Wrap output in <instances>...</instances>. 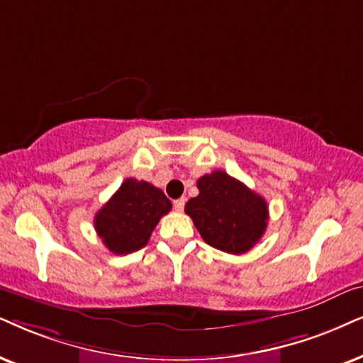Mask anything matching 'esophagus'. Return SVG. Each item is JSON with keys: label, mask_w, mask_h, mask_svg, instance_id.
Returning a JSON list of instances; mask_svg holds the SVG:
<instances>
[{"label": "esophagus", "mask_w": 363, "mask_h": 363, "mask_svg": "<svg viewBox=\"0 0 363 363\" xmlns=\"http://www.w3.org/2000/svg\"><path fill=\"white\" fill-rule=\"evenodd\" d=\"M174 209H176V211H182V209H184V204H186V199H184V197H181V199H176V201H174Z\"/></svg>", "instance_id": "obj_1"}]
</instances>
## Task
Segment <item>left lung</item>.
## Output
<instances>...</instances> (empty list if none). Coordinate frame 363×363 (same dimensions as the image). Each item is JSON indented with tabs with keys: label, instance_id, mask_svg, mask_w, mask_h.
<instances>
[{
	"label": "left lung",
	"instance_id": "1",
	"mask_svg": "<svg viewBox=\"0 0 363 363\" xmlns=\"http://www.w3.org/2000/svg\"><path fill=\"white\" fill-rule=\"evenodd\" d=\"M197 189L199 194L187 201L184 211L209 246L242 255L261 240L268 204L259 194L224 171L197 179Z\"/></svg>",
	"mask_w": 363,
	"mask_h": 363
}]
</instances>
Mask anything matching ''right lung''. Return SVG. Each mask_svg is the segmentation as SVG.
Instances as JSON below:
<instances>
[{
	"label": "right lung",
	"mask_w": 363,
	"mask_h": 363,
	"mask_svg": "<svg viewBox=\"0 0 363 363\" xmlns=\"http://www.w3.org/2000/svg\"><path fill=\"white\" fill-rule=\"evenodd\" d=\"M172 204L145 181L128 177L95 214V231L113 255H128L147 245L154 228Z\"/></svg>",
	"instance_id": "right-lung-1"
}]
</instances>
